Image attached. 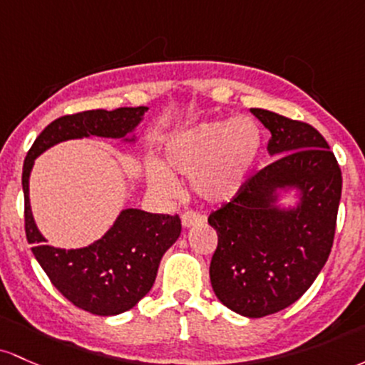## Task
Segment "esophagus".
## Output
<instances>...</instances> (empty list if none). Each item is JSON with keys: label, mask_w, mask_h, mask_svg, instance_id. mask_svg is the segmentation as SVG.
<instances>
[{"label": "esophagus", "mask_w": 365, "mask_h": 365, "mask_svg": "<svg viewBox=\"0 0 365 365\" xmlns=\"http://www.w3.org/2000/svg\"><path fill=\"white\" fill-rule=\"evenodd\" d=\"M181 220H182L184 227H193V226H198V224H202L205 220V217L202 214H198V212L187 210L181 215Z\"/></svg>", "instance_id": "34e87169"}]
</instances>
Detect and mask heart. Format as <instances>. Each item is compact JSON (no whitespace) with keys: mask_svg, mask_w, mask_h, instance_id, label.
<instances>
[{"mask_svg":"<svg viewBox=\"0 0 365 365\" xmlns=\"http://www.w3.org/2000/svg\"><path fill=\"white\" fill-rule=\"evenodd\" d=\"M262 151V130L250 117L210 120L172 136L165 145V167L148 165L150 187L160 196L178 193L174 174L193 178V190L210 203L235 198L247 184Z\"/></svg>","mask_w":365,"mask_h":365,"instance_id":"b5f03b06","label":"heart"}]
</instances>
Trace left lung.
Instances as JSON below:
<instances>
[{"mask_svg":"<svg viewBox=\"0 0 365 365\" xmlns=\"http://www.w3.org/2000/svg\"><path fill=\"white\" fill-rule=\"evenodd\" d=\"M252 113L271 130L269 153L279 157L208 215L217 231L210 282L227 309L264 317L294 304L324 267L336 231L341 169L310 124L262 108ZM284 185L302 191L294 211L272 205L275 187Z\"/></svg>","mask_w":365,"mask_h":365,"instance_id":"1","label":"left lung"}]
</instances>
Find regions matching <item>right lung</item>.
<instances>
[{
    "label": "right lung",
    "instance_id": "right-lung-1",
    "mask_svg": "<svg viewBox=\"0 0 365 365\" xmlns=\"http://www.w3.org/2000/svg\"><path fill=\"white\" fill-rule=\"evenodd\" d=\"M146 106L88 110L53 120L36 138L22 170L24 219L32 253L46 276L71 304L96 315H117L133 309L150 292L162 255L181 235L179 215L122 210L112 229L96 243L79 250L44 245L29 203V174L34 158L65 139L103 136L124 138L141 120Z\"/></svg>",
    "mask_w": 365,
    "mask_h": 365
}]
</instances>
